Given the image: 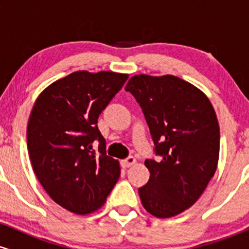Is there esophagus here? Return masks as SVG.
Returning a JSON list of instances; mask_svg holds the SVG:
<instances>
[{
  "label": "esophagus",
  "instance_id": "obj_1",
  "mask_svg": "<svg viewBox=\"0 0 249 249\" xmlns=\"http://www.w3.org/2000/svg\"><path fill=\"white\" fill-rule=\"evenodd\" d=\"M136 164V159L133 158V157H128V158L124 159V160L121 161V165L123 168H127V167H131L132 165Z\"/></svg>",
  "mask_w": 249,
  "mask_h": 249
}]
</instances>
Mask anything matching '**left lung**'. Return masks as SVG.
Returning <instances> with one entry per match:
<instances>
[{
  "instance_id": "left-lung-1",
  "label": "left lung",
  "mask_w": 249,
  "mask_h": 249,
  "mask_svg": "<svg viewBox=\"0 0 249 249\" xmlns=\"http://www.w3.org/2000/svg\"><path fill=\"white\" fill-rule=\"evenodd\" d=\"M125 90L141 105L160 161L146 159L147 184L138 190L157 218L184 212L200 198L216 171L220 128L207 96L172 75L131 77Z\"/></svg>"
}]
</instances>
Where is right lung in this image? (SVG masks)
Segmentation results:
<instances>
[{
	"label": "right lung",
	"instance_id": "obj_1",
	"mask_svg": "<svg viewBox=\"0 0 249 249\" xmlns=\"http://www.w3.org/2000/svg\"><path fill=\"white\" fill-rule=\"evenodd\" d=\"M127 78L112 71H76L45 88L34 104L27 127L34 172L50 198L70 212L84 215L101 208L121 176L97 122ZM96 140L98 153L92 148Z\"/></svg>",
	"mask_w": 249,
	"mask_h": 249
}]
</instances>
